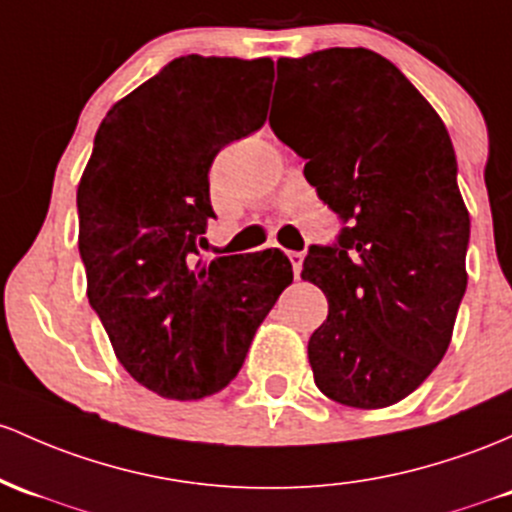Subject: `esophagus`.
Listing matches in <instances>:
<instances>
[{
    "instance_id": "34e87169",
    "label": "esophagus",
    "mask_w": 512,
    "mask_h": 512,
    "mask_svg": "<svg viewBox=\"0 0 512 512\" xmlns=\"http://www.w3.org/2000/svg\"><path fill=\"white\" fill-rule=\"evenodd\" d=\"M289 262H291V267H294V274H296V277H299L301 269H303V252L291 250L289 252Z\"/></svg>"
}]
</instances>
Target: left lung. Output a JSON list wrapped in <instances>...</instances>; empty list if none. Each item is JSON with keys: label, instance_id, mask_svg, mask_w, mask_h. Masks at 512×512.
Wrapping results in <instances>:
<instances>
[{"label": "left lung", "instance_id": "8db88e82", "mask_svg": "<svg viewBox=\"0 0 512 512\" xmlns=\"http://www.w3.org/2000/svg\"><path fill=\"white\" fill-rule=\"evenodd\" d=\"M277 72L284 92L274 87L269 126L308 160V184L345 223L303 260L301 277L328 296L308 340L313 379L342 406L386 408L445 357L466 291L469 211L452 140L374 50H318L279 60Z\"/></svg>", "mask_w": 512, "mask_h": 512}]
</instances>
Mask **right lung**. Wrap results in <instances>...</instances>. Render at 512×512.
<instances>
[{
  "label": "right lung",
  "mask_w": 512,
  "mask_h": 512,
  "mask_svg": "<svg viewBox=\"0 0 512 512\" xmlns=\"http://www.w3.org/2000/svg\"><path fill=\"white\" fill-rule=\"evenodd\" d=\"M272 60H172L101 121L77 187L87 296L145 389L196 401L226 389L291 284L282 250L201 260L218 150L267 119Z\"/></svg>",
  "instance_id": "right-lung-1"
}]
</instances>
